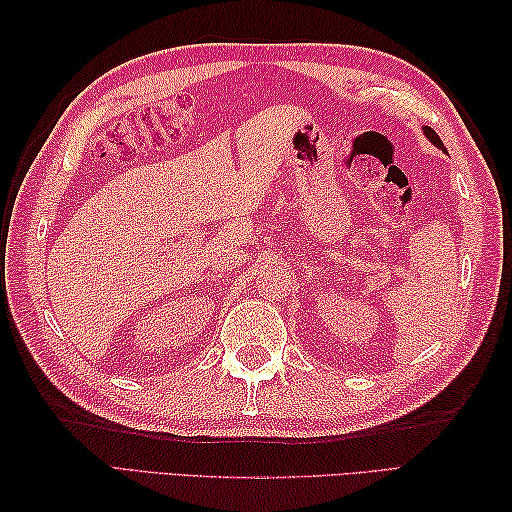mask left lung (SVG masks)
Returning a JSON list of instances; mask_svg holds the SVG:
<instances>
[{"label": "left lung", "mask_w": 512, "mask_h": 512, "mask_svg": "<svg viewBox=\"0 0 512 512\" xmlns=\"http://www.w3.org/2000/svg\"><path fill=\"white\" fill-rule=\"evenodd\" d=\"M422 134H424V136H427V138L431 140V143H433V145H436L438 149H442V151H444V154H447V149H444V143H442V140H440V136H438L436 132H433V129H431V127H422Z\"/></svg>", "instance_id": "8db88e82"}]
</instances>
